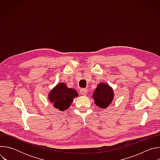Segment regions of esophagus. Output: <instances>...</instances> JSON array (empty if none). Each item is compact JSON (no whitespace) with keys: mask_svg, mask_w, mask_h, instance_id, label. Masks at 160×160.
<instances>
[{"mask_svg":"<svg viewBox=\"0 0 160 160\" xmlns=\"http://www.w3.org/2000/svg\"><path fill=\"white\" fill-rule=\"evenodd\" d=\"M87 89H86V88H81L80 90V94L81 95H85L86 94H87Z\"/></svg>","mask_w":160,"mask_h":160,"instance_id":"34e87169","label":"esophagus"}]
</instances>
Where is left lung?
Instances as JSON below:
<instances>
[{
	"label": "left lung",
	"instance_id": "left-lung-1",
	"mask_svg": "<svg viewBox=\"0 0 160 160\" xmlns=\"http://www.w3.org/2000/svg\"><path fill=\"white\" fill-rule=\"evenodd\" d=\"M92 98L98 106L101 108H106L113 99V90L107 83H99L92 95Z\"/></svg>",
	"mask_w": 160,
	"mask_h": 160
}]
</instances>
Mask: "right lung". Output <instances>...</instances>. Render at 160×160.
<instances>
[{"label":"right lung","mask_w":160,"mask_h":160,"mask_svg":"<svg viewBox=\"0 0 160 160\" xmlns=\"http://www.w3.org/2000/svg\"><path fill=\"white\" fill-rule=\"evenodd\" d=\"M78 95L75 89L68 88L65 83H59L50 91L48 99L54 108L63 111L69 108L73 98L78 97Z\"/></svg>","instance_id":"add662e5"}]
</instances>
